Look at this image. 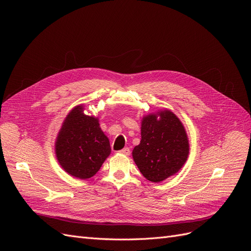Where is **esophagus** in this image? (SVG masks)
<instances>
[{
	"instance_id": "obj_1",
	"label": "esophagus",
	"mask_w": 251,
	"mask_h": 251,
	"mask_svg": "<svg viewBox=\"0 0 251 251\" xmlns=\"http://www.w3.org/2000/svg\"><path fill=\"white\" fill-rule=\"evenodd\" d=\"M119 152L122 153V154H125V155H129L131 151H130V149H129V148H125V149H123V150H121V151H119Z\"/></svg>"
}]
</instances>
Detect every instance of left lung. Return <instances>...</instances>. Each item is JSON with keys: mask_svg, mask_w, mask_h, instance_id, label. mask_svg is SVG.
<instances>
[{"mask_svg": "<svg viewBox=\"0 0 251 251\" xmlns=\"http://www.w3.org/2000/svg\"><path fill=\"white\" fill-rule=\"evenodd\" d=\"M189 142L179 118L169 110L144 116L141 140L133 160L148 180L159 183L175 175L187 161Z\"/></svg>", "mask_w": 251, "mask_h": 251, "instance_id": "8db88e82", "label": "left lung"}]
</instances>
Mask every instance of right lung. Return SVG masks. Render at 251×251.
Returning a JSON list of instances; mask_svg holds the SVG:
<instances>
[{
	"mask_svg": "<svg viewBox=\"0 0 251 251\" xmlns=\"http://www.w3.org/2000/svg\"><path fill=\"white\" fill-rule=\"evenodd\" d=\"M77 105L63 122L56 140V156L61 167L78 179L95 176L111 153L109 138L99 119L83 113Z\"/></svg>",
	"mask_w": 251,
	"mask_h": 251,
	"instance_id": "1",
	"label": "right lung"
}]
</instances>
